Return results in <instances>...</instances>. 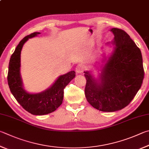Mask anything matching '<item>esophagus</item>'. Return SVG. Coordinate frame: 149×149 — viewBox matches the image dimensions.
I'll return each instance as SVG.
<instances>
[{"label":"esophagus","instance_id":"34e87169","mask_svg":"<svg viewBox=\"0 0 149 149\" xmlns=\"http://www.w3.org/2000/svg\"><path fill=\"white\" fill-rule=\"evenodd\" d=\"M75 71H76V72L78 73V74L83 73L84 71L83 65H82V64H78V65H77L76 67H75Z\"/></svg>","mask_w":149,"mask_h":149}]
</instances>
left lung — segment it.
<instances>
[{"label": "left lung", "instance_id": "8db88e82", "mask_svg": "<svg viewBox=\"0 0 149 149\" xmlns=\"http://www.w3.org/2000/svg\"><path fill=\"white\" fill-rule=\"evenodd\" d=\"M115 45L103 67L99 79L85 72V89L88 102L96 109L114 112L126 107L139 90L144 78L139 48L123 30L111 29Z\"/></svg>", "mask_w": 149, "mask_h": 149}]
</instances>
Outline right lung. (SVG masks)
<instances>
[{
	"label": "right lung",
	"mask_w": 149,
	"mask_h": 149,
	"mask_svg": "<svg viewBox=\"0 0 149 149\" xmlns=\"http://www.w3.org/2000/svg\"><path fill=\"white\" fill-rule=\"evenodd\" d=\"M39 34L32 33L19 43L11 56L7 77L10 91L16 100L26 111L34 115H44L55 111L63 103L64 88L75 76L74 71L61 75L51 86L40 93L30 94L25 91L20 75L21 51L29 38Z\"/></svg>",
	"instance_id": "right-lung-1"
}]
</instances>
